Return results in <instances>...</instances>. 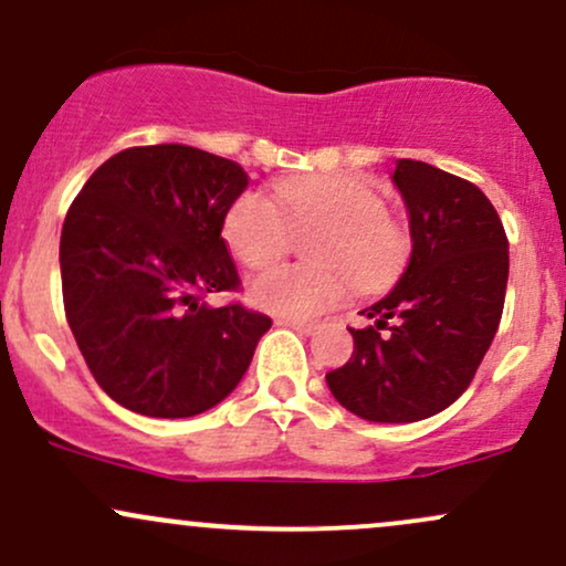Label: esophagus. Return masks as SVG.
Instances as JSON below:
<instances>
[{"instance_id": "obj_1", "label": "esophagus", "mask_w": 566, "mask_h": 566, "mask_svg": "<svg viewBox=\"0 0 566 566\" xmlns=\"http://www.w3.org/2000/svg\"><path fill=\"white\" fill-rule=\"evenodd\" d=\"M281 326H289V328H294L296 334H302V336H313L315 332H317V326L315 323H302V321H289V317H281Z\"/></svg>"}]
</instances>
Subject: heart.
<instances>
[{"label":"heart","instance_id":"1","mask_svg":"<svg viewBox=\"0 0 566 566\" xmlns=\"http://www.w3.org/2000/svg\"><path fill=\"white\" fill-rule=\"evenodd\" d=\"M281 208L264 192L238 195L224 213V240L245 266L262 270L291 249L294 232L323 230L310 245L317 264L272 266L253 277L256 307L289 321H313L358 291H382L409 256V232L385 213V198L358 179H285Z\"/></svg>","mask_w":566,"mask_h":566}]
</instances>
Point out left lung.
<instances>
[{
	"label": "left lung",
	"mask_w": 566,
	"mask_h": 566,
	"mask_svg": "<svg viewBox=\"0 0 566 566\" xmlns=\"http://www.w3.org/2000/svg\"><path fill=\"white\" fill-rule=\"evenodd\" d=\"M409 211L411 259L371 326L350 328L353 355L328 390L368 422H417L452 406L492 345L507 285V238L471 181L420 160L392 174Z\"/></svg>",
	"instance_id": "8db88e82"
}]
</instances>
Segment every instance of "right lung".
Returning <instances> with one entry per match:
<instances>
[{
  "mask_svg": "<svg viewBox=\"0 0 566 566\" xmlns=\"http://www.w3.org/2000/svg\"><path fill=\"white\" fill-rule=\"evenodd\" d=\"M249 187L238 163L184 144L130 146L85 181L61 230L63 310L101 390L179 420L224 401L272 321L240 302L221 227Z\"/></svg>",
  "mask_w": 566,
  "mask_h": 566,
  "instance_id": "1",
  "label": "right lung"
}]
</instances>
